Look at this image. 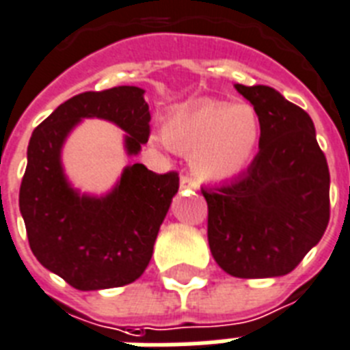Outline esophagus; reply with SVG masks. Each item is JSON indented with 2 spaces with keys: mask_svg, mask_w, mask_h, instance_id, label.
Segmentation results:
<instances>
[{
  "mask_svg": "<svg viewBox=\"0 0 350 350\" xmlns=\"http://www.w3.org/2000/svg\"><path fill=\"white\" fill-rule=\"evenodd\" d=\"M180 183H181V189H196L198 187L196 180H194L191 174H181Z\"/></svg>",
  "mask_w": 350,
  "mask_h": 350,
  "instance_id": "esophagus-1",
  "label": "esophagus"
}]
</instances>
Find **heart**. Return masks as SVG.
Returning a JSON list of instances; mask_svg holds the SVG:
<instances>
[{
  "label": "heart",
  "instance_id": "heart-1",
  "mask_svg": "<svg viewBox=\"0 0 350 350\" xmlns=\"http://www.w3.org/2000/svg\"><path fill=\"white\" fill-rule=\"evenodd\" d=\"M163 132L170 147L192 154V167L200 178L225 181L247 169L254 158L260 120L247 103L202 100L176 107Z\"/></svg>",
  "mask_w": 350,
  "mask_h": 350
}]
</instances>
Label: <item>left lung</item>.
<instances>
[{
    "label": "left lung",
    "mask_w": 350,
    "mask_h": 350,
    "mask_svg": "<svg viewBox=\"0 0 350 350\" xmlns=\"http://www.w3.org/2000/svg\"><path fill=\"white\" fill-rule=\"evenodd\" d=\"M234 87L254 105L260 150L230 181L202 187L208 247L230 276H283L329 225V165L304 109L265 85Z\"/></svg>",
    "instance_id": "left-lung-1"
}]
</instances>
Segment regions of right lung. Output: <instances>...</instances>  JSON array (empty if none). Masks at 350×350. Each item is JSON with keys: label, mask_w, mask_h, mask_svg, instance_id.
Here are the masks:
<instances>
[{"label": "right lung", "mask_w": 350, "mask_h": 350, "mask_svg": "<svg viewBox=\"0 0 350 350\" xmlns=\"http://www.w3.org/2000/svg\"><path fill=\"white\" fill-rule=\"evenodd\" d=\"M139 87L83 92L57 107L36 126L19 187V211L30 250L41 265L78 291H100L136 282L147 269L172 196L176 170L156 174L145 165L126 167L105 198L79 196L59 163L65 137L81 118H103L129 134L137 154L150 136V111Z\"/></svg>", "instance_id": "add662e5"}]
</instances>
